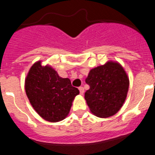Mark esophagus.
<instances>
[{"label":"esophagus","instance_id":"esophagus-1","mask_svg":"<svg viewBox=\"0 0 155 155\" xmlns=\"http://www.w3.org/2000/svg\"><path fill=\"white\" fill-rule=\"evenodd\" d=\"M79 91H80V94H83L84 92V89L83 87H79Z\"/></svg>","mask_w":155,"mask_h":155}]
</instances>
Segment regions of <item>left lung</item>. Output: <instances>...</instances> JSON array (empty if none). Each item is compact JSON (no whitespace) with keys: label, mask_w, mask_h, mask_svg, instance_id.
<instances>
[{"label":"left lung","mask_w":155,"mask_h":155,"mask_svg":"<svg viewBox=\"0 0 155 155\" xmlns=\"http://www.w3.org/2000/svg\"><path fill=\"white\" fill-rule=\"evenodd\" d=\"M85 82L90 86L84 94L94 116L107 118L116 114L124 105L129 88V78L119 63L109 61L90 71Z\"/></svg>","instance_id":"obj_1"}]
</instances>
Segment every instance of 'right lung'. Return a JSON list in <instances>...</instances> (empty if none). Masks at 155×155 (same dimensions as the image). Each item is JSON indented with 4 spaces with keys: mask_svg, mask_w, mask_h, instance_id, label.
Instances as JSON below:
<instances>
[{
    "mask_svg": "<svg viewBox=\"0 0 155 155\" xmlns=\"http://www.w3.org/2000/svg\"><path fill=\"white\" fill-rule=\"evenodd\" d=\"M25 88L30 103L45 120L61 121L68 116L79 90L69 78H62L50 66L41 61L31 66L25 78Z\"/></svg>",
    "mask_w": 155,
    "mask_h": 155,
    "instance_id": "right-lung-1",
    "label": "right lung"
}]
</instances>
